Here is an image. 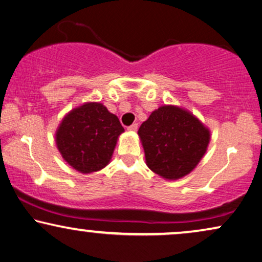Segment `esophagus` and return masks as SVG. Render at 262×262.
I'll return each instance as SVG.
<instances>
[{
	"label": "esophagus",
	"mask_w": 262,
	"mask_h": 262,
	"mask_svg": "<svg viewBox=\"0 0 262 262\" xmlns=\"http://www.w3.org/2000/svg\"><path fill=\"white\" fill-rule=\"evenodd\" d=\"M138 123H133L132 124V126H129V127H128V130H129V132H136V130H138Z\"/></svg>",
	"instance_id": "34e87169"
}]
</instances>
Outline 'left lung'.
<instances>
[{
    "label": "left lung",
    "instance_id": "8db88e82",
    "mask_svg": "<svg viewBox=\"0 0 262 262\" xmlns=\"http://www.w3.org/2000/svg\"><path fill=\"white\" fill-rule=\"evenodd\" d=\"M146 164L168 180L183 178L206 152L210 130L193 114L176 105H161L139 128Z\"/></svg>",
    "mask_w": 262,
    "mask_h": 262
}]
</instances>
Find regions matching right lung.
Here are the masks:
<instances>
[{
	"mask_svg": "<svg viewBox=\"0 0 262 262\" xmlns=\"http://www.w3.org/2000/svg\"><path fill=\"white\" fill-rule=\"evenodd\" d=\"M123 132L119 117L102 103L89 102L72 109L62 119L56 133V143L66 163L85 174L109 164Z\"/></svg>",
	"mask_w": 262,
	"mask_h": 262,
	"instance_id": "obj_1",
	"label": "right lung"
}]
</instances>
